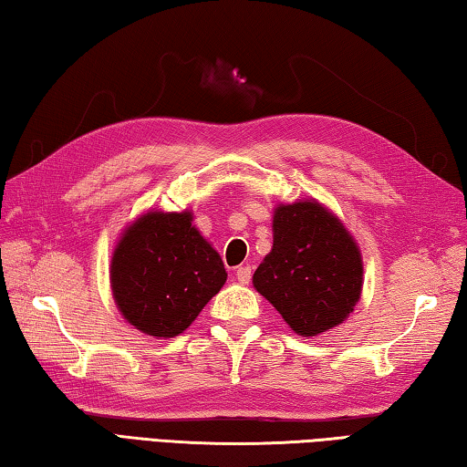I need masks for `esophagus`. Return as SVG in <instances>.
Here are the masks:
<instances>
[{
	"instance_id": "esophagus-1",
	"label": "esophagus",
	"mask_w": 467,
	"mask_h": 467,
	"mask_svg": "<svg viewBox=\"0 0 467 467\" xmlns=\"http://www.w3.org/2000/svg\"><path fill=\"white\" fill-rule=\"evenodd\" d=\"M235 278H237V283L248 285L250 278H252V268L250 266H240L235 270Z\"/></svg>"
}]
</instances>
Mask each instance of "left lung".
<instances>
[{"mask_svg": "<svg viewBox=\"0 0 467 467\" xmlns=\"http://www.w3.org/2000/svg\"><path fill=\"white\" fill-rule=\"evenodd\" d=\"M252 285L301 337L337 327L362 296L364 262L356 237L317 199L278 203L272 250Z\"/></svg>", "mask_w": 467, "mask_h": 467, "instance_id": "obj_1", "label": "left lung"}]
</instances>
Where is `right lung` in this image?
Segmentation results:
<instances>
[{"label":"right lung","mask_w":467,"mask_h":467,"mask_svg":"<svg viewBox=\"0 0 467 467\" xmlns=\"http://www.w3.org/2000/svg\"><path fill=\"white\" fill-rule=\"evenodd\" d=\"M227 280L213 244L192 225V211L148 209L111 252L109 286L121 317L144 336L177 337Z\"/></svg>","instance_id":"right-lung-1"}]
</instances>
